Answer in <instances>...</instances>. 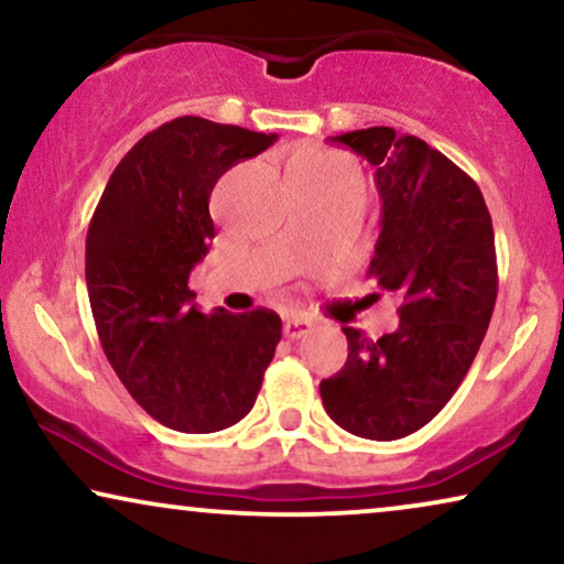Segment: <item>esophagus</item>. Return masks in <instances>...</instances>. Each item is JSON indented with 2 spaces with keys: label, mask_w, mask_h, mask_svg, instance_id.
I'll list each match as a JSON object with an SVG mask.
<instances>
[{
  "label": "esophagus",
  "mask_w": 564,
  "mask_h": 564,
  "mask_svg": "<svg viewBox=\"0 0 564 564\" xmlns=\"http://www.w3.org/2000/svg\"><path fill=\"white\" fill-rule=\"evenodd\" d=\"M313 328V324L311 321H305V318H297V316H290V318H284V326H282V332H284V336H288V339H300V336H305Z\"/></svg>",
  "instance_id": "obj_1"
}]
</instances>
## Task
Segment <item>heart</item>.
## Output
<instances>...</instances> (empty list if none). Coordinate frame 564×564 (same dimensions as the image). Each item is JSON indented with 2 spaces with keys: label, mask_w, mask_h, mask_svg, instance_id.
<instances>
[{
  "label": "heart",
  "mask_w": 564,
  "mask_h": 564,
  "mask_svg": "<svg viewBox=\"0 0 564 564\" xmlns=\"http://www.w3.org/2000/svg\"><path fill=\"white\" fill-rule=\"evenodd\" d=\"M292 181L297 184H357L355 165L339 152L313 150L292 167Z\"/></svg>",
  "instance_id": "obj_1"
}]
</instances>
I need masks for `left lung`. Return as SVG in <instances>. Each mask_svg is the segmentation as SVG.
<instances>
[{"label":"left lung","mask_w":564,"mask_h":564,"mask_svg":"<svg viewBox=\"0 0 564 564\" xmlns=\"http://www.w3.org/2000/svg\"><path fill=\"white\" fill-rule=\"evenodd\" d=\"M332 142L376 167L383 217L368 276L399 300L401 324L376 341L341 328L347 362L321 380V399L347 433L399 441L448 404L479 352L497 300L492 217L469 175L422 139L370 127Z\"/></svg>","instance_id":"1"}]
</instances>
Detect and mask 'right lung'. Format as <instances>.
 Masks as SVG:
<instances>
[{
	"mask_svg": "<svg viewBox=\"0 0 564 564\" xmlns=\"http://www.w3.org/2000/svg\"><path fill=\"white\" fill-rule=\"evenodd\" d=\"M274 139L199 116L167 121L116 165L87 228V295L108 362L131 399L178 433L243 420L280 345L274 311L202 313L188 290L215 238L212 188Z\"/></svg>",
	"mask_w": 564,
	"mask_h": 564,
	"instance_id": "right-lung-1",
	"label": "right lung"
}]
</instances>
